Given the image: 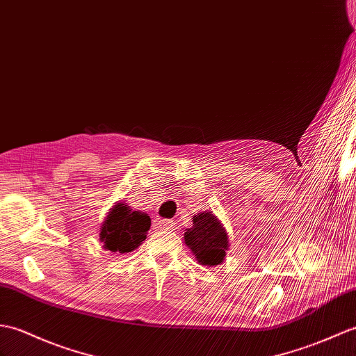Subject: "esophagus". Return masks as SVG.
Here are the masks:
<instances>
[{
	"instance_id": "obj_1",
	"label": "esophagus",
	"mask_w": 356,
	"mask_h": 356,
	"mask_svg": "<svg viewBox=\"0 0 356 356\" xmlns=\"http://www.w3.org/2000/svg\"><path fill=\"white\" fill-rule=\"evenodd\" d=\"M156 226H158V229H161V230H172L176 225H175V221H171V220H161L156 222Z\"/></svg>"
}]
</instances>
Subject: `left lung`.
Listing matches in <instances>:
<instances>
[{"instance_id":"1","label":"left lung","mask_w":356,"mask_h":356,"mask_svg":"<svg viewBox=\"0 0 356 356\" xmlns=\"http://www.w3.org/2000/svg\"><path fill=\"white\" fill-rule=\"evenodd\" d=\"M184 241L200 266L213 267L225 262L229 250V234L222 222L209 211L193 217V226L185 229Z\"/></svg>"}]
</instances>
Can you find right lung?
Masks as SVG:
<instances>
[{"instance_id":"right-lung-1","label":"right lung","mask_w":356,"mask_h":356,"mask_svg":"<svg viewBox=\"0 0 356 356\" xmlns=\"http://www.w3.org/2000/svg\"><path fill=\"white\" fill-rule=\"evenodd\" d=\"M152 220L143 211H134L127 203L117 202L107 212L100 226L103 249L111 253H129L143 244Z\"/></svg>"}]
</instances>
